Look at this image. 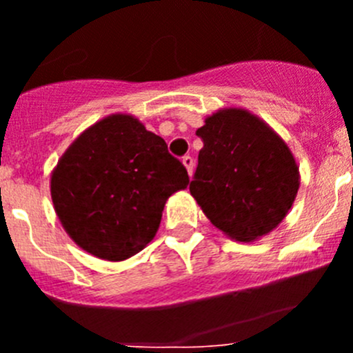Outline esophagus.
<instances>
[{
    "instance_id": "34e87169",
    "label": "esophagus",
    "mask_w": 353,
    "mask_h": 353,
    "mask_svg": "<svg viewBox=\"0 0 353 353\" xmlns=\"http://www.w3.org/2000/svg\"><path fill=\"white\" fill-rule=\"evenodd\" d=\"M182 162H183V166L187 168V173L192 176V171H194V159H192L191 155H183Z\"/></svg>"
}]
</instances>
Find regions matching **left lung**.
Here are the masks:
<instances>
[{"instance_id":"8db88e82","label":"left lung","mask_w":353,"mask_h":353,"mask_svg":"<svg viewBox=\"0 0 353 353\" xmlns=\"http://www.w3.org/2000/svg\"><path fill=\"white\" fill-rule=\"evenodd\" d=\"M203 148L189 183L221 232L251 242L286 217L299 191L292 152L265 121L244 109H223L196 130Z\"/></svg>"}]
</instances>
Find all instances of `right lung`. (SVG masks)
<instances>
[{
    "instance_id": "add662e5",
    "label": "right lung",
    "mask_w": 353,
    "mask_h": 353,
    "mask_svg": "<svg viewBox=\"0 0 353 353\" xmlns=\"http://www.w3.org/2000/svg\"><path fill=\"white\" fill-rule=\"evenodd\" d=\"M187 183L185 166L161 136L129 114H113L68 146L52 171L51 198L79 248L121 261L154 239L166 199Z\"/></svg>"
}]
</instances>
